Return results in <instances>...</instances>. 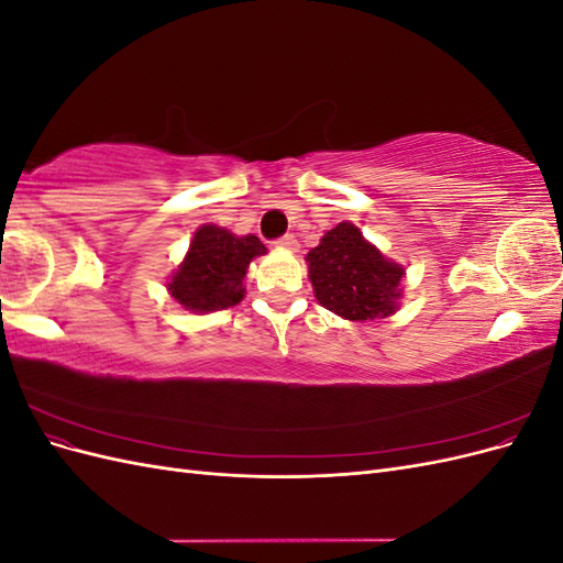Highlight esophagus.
<instances>
[{
    "label": "esophagus",
    "mask_w": 563,
    "mask_h": 563,
    "mask_svg": "<svg viewBox=\"0 0 563 563\" xmlns=\"http://www.w3.org/2000/svg\"><path fill=\"white\" fill-rule=\"evenodd\" d=\"M275 246L286 249V251H296V249H298V240H296L294 234H286V236H282V240L275 242Z\"/></svg>",
    "instance_id": "esophagus-1"
}]
</instances>
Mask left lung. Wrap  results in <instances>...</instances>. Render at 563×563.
<instances>
[{
    "instance_id": "1",
    "label": "left lung",
    "mask_w": 563,
    "mask_h": 563,
    "mask_svg": "<svg viewBox=\"0 0 563 563\" xmlns=\"http://www.w3.org/2000/svg\"><path fill=\"white\" fill-rule=\"evenodd\" d=\"M305 263L317 302L333 314L373 321L399 310L406 267L387 258L350 220L323 234Z\"/></svg>"
}]
</instances>
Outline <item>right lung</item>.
I'll return each mask as SVG.
<instances>
[{"label":"right lung","mask_w":563,"mask_h":563,"mask_svg":"<svg viewBox=\"0 0 563 563\" xmlns=\"http://www.w3.org/2000/svg\"><path fill=\"white\" fill-rule=\"evenodd\" d=\"M265 253L255 234L240 236L207 223L197 228L183 263L166 282V291L183 310L195 314L234 308L246 296L244 279L251 261Z\"/></svg>","instance_id":"add662e5"}]
</instances>
